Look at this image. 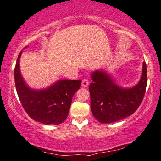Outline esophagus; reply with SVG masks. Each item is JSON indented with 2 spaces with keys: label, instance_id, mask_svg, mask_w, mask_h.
Returning a JSON list of instances; mask_svg holds the SVG:
<instances>
[{
  "label": "esophagus",
  "instance_id": "34e87169",
  "mask_svg": "<svg viewBox=\"0 0 161 161\" xmlns=\"http://www.w3.org/2000/svg\"><path fill=\"white\" fill-rule=\"evenodd\" d=\"M88 85H89L88 80H87V79H83L82 82V86L84 87H86L88 86Z\"/></svg>",
  "mask_w": 161,
  "mask_h": 161
}]
</instances>
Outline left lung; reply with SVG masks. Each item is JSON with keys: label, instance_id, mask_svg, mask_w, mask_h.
<instances>
[{"label": "left lung", "instance_id": "obj_1", "mask_svg": "<svg viewBox=\"0 0 161 161\" xmlns=\"http://www.w3.org/2000/svg\"><path fill=\"white\" fill-rule=\"evenodd\" d=\"M91 79L92 113L101 123H113L133 114L140 106L147 84V65L143 62L140 81L132 87L119 86L108 73L102 70L92 73Z\"/></svg>", "mask_w": 161, "mask_h": 161}]
</instances>
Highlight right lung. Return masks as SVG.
Wrapping results in <instances>:
<instances>
[{"label":"right lung","mask_w":161,"mask_h":161,"mask_svg":"<svg viewBox=\"0 0 161 161\" xmlns=\"http://www.w3.org/2000/svg\"><path fill=\"white\" fill-rule=\"evenodd\" d=\"M22 52L19 53L14 68V82L23 108L34 121L46 125L63 123L67 119L72 97L80 88L82 80L63 79L47 88L32 89L26 85L20 74Z\"/></svg>","instance_id":"add662e5"}]
</instances>
